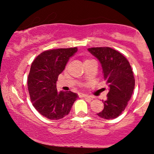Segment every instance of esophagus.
<instances>
[{"mask_svg": "<svg viewBox=\"0 0 154 154\" xmlns=\"http://www.w3.org/2000/svg\"><path fill=\"white\" fill-rule=\"evenodd\" d=\"M79 97H82V98H88V99H89V100H92V98L90 96V95L84 94V93H81V94H79Z\"/></svg>", "mask_w": 154, "mask_h": 154, "instance_id": "34e87169", "label": "esophagus"}]
</instances>
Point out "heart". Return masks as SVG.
<instances>
[{
    "label": "heart",
    "instance_id": "1",
    "mask_svg": "<svg viewBox=\"0 0 154 154\" xmlns=\"http://www.w3.org/2000/svg\"><path fill=\"white\" fill-rule=\"evenodd\" d=\"M85 61H87V60H85Z\"/></svg>",
    "mask_w": 154,
    "mask_h": 154
}]
</instances>
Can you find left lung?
<instances>
[{
	"instance_id": "left-lung-1",
	"label": "left lung",
	"mask_w": 154,
	"mask_h": 154,
	"mask_svg": "<svg viewBox=\"0 0 154 154\" xmlns=\"http://www.w3.org/2000/svg\"><path fill=\"white\" fill-rule=\"evenodd\" d=\"M100 61L104 79L109 85L104 109L97 115L106 119L119 116L128 106L135 88V78L128 59L119 51L109 47L88 48Z\"/></svg>"
}]
</instances>
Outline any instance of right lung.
<instances>
[{
  "label": "right lung",
  "instance_id": "right-lung-1",
  "mask_svg": "<svg viewBox=\"0 0 154 154\" xmlns=\"http://www.w3.org/2000/svg\"><path fill=\"white\" fill-rule=\"evenodd\" d=\"M77 51L76 47L45 51L32 63L27 79L29 97L35 109L48 119H62L78 98L72 91L58 92L56 89L58 77Z\"/></svg>",
  "mask_w": 154,
  "mask_h": 154
}]
</instances>
